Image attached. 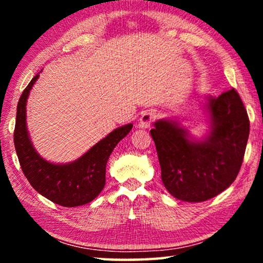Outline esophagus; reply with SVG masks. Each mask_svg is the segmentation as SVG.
<instances>
[{
  "instance_id": "34e87169",
  "label": "esophagus",
  "mask_w": 263,
  "mask_h": 263,
  "mask_svg": "<svg viewBox=\"0 0 263 263\" xmlns=\"http://www.w3.org/2000/svg\"><path fill=\"white\" fill-rule=\"evenodd\" d=\"M155 118V114L152 112V111H145L142 112L139 121H138V127L139 128H148L151 124L154 121Z\"/></svg>"
}]
</instances>
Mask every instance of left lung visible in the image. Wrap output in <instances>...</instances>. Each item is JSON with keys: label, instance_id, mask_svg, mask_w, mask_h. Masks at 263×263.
Segmentation results:
<instances>
[{"label": "left lung", "instance_id": "8db88e82", "mask_svg": "<svg viewBox=\"0 0 263 263\" xmlns=\"http://www.w3.org/2000/svg\"><path fill=\"white\" fill-rule=\"evenodd\" d=\"M209 130L202 139L190 137L172 118L154 122L155 142L164 188L175 198L208 201L233 183L241 167L249 136L247 111L232 88L220 96H205Z\"/></svg>", "mask_w": 263, "mask_h": 263}]
</instances>
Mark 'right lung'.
Returning <instances> with one entry per match:
<instances>
[{
	"label": "right lung",
	"instance_id": "obj_1",
	"mask_svg": "<svg viewBox=\"0 0 263 263\" xmlns=\"http://www.w3.org/2000/svg\"><path fill=\"white\" fill-rule=\"evenodd\" d=\"M42 73V70H41ZM39 73L31 80L17 104L14 142L21 168L35 191L61 206L74 208L94 201L105 185V167L114 148L133 124L119 126L68 163L44 159L31 141L26 125V102Z\"/></svg>",
	"mask_w": 263,
	"mask_h": 263
}]
</instances>
